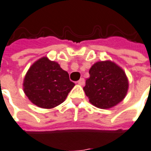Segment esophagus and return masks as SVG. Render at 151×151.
<instances>
[{
    "mask_svg": "<svg viewBox=\"0 0 151 151\" xmlns=\"http://www.w3.org/2000/svg\"><path fill=\"white\" fill-rule=\"evenodd\" d=\"M77 83L79 85H81V86L85 85V79H84V78H81V79L77 81Z\"/></svg>",
    "mask_w": 151,
    "mask_h": 151,
    "instance_id": "obj_1",
    "label": "esophagus"
}]
</instances>
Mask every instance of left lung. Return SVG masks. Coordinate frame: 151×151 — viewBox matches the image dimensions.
Instances as JSON below:
<instances>
[{
	"mask_svg": "<svg viewBox=\"0 0 151 151\" xmlns=\"http://www.w3.org/2000/svg\"><path fill=\"white\" fill-rule=\"evenodd\" d=\"M89 73L84 90L93 106L110 109L124 99L129 84L120 66L111 61L98 62L91 66Z\"/></svg>",
	"mask_w": 151,
	"mask_h": 151,
	"instance_id": "8db88e82",
	"label": "left lung"
}]
</instances>
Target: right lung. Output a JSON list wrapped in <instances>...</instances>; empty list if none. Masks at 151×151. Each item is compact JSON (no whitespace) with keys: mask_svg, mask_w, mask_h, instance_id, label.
Masks as SVG:
<instances>
[{"mask_svg":"<svg viewBox=\"0 0 151 151\" xmlns=\"http://www.w3.org/2000/svg\"><path fill=\"white\" fill-rule=\"evenodd\" d=\"M74 86L69 74L58 62L46 57L30 66L23 83L26 96L34 104L42 109H52L61 104Z\"/></svg>","mask_w":151,"mask_h":151,"instance_id":"right-lung-1","label":"right lung"}]
</instances>
